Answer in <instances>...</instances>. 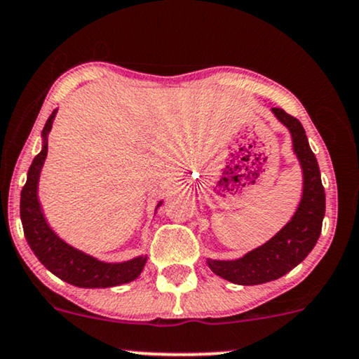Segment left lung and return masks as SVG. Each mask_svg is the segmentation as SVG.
Instances as JSON below:
<instances>
[{
    "mask_svg": "<svg viewBox=\"0 0 359 359\" xmlns=\"http://www.w3.org/2000/svg\"><path fill=\"white\" fill-rule=\"evenodd\" d=\"M293 139V151L303 170V195L297 212L273 238L238 260H208L215 275L237 285H260L276 280L308 257L320 238L325 217V189L320 167L308 144L305 129L297 117L283 109H271Z\"/></svg>",
    "mask_w": 359,
    "mask_h": 359,
    "instance_id": "left-lung-1",
    "label": "left lung"
}]
</instances>
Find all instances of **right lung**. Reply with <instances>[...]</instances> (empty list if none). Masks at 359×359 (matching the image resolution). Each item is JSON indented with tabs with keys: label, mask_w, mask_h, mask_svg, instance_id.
Segmentation results:
<instances>
[{
	"label": "right lung",
	"mask_w": 359,
	"mask_h": 359,
	"mask_svg": "<svg viewBox=\"0 0 359 359\" xmlns=\"http://www.w3.org/2000/svg\"><path fill=\"white\" fill-rule=\"evenodd\" d=\"M56 109L46 121L43 129V151L34 157L28 170V180L21 190L20 213L22 230L28 245L38 260L46 269L67 283L81 288H107L129 283L137 278L146 265V257H137L124 263H104L86 253L76 250L62 242L49 229L38 202V180L41 167L48 156V134L51 130Z\"/></svg>",
	"instance_id": "add662e5"
}]
</instances>
